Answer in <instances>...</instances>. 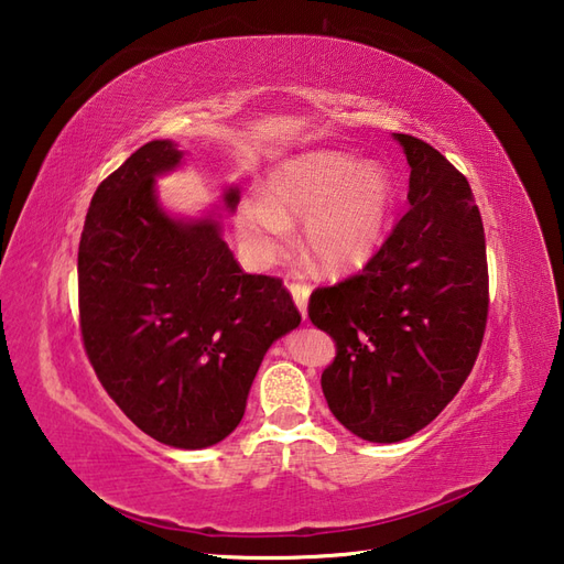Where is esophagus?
I'll list each match as a JSON object with an SVG mask.
<instances>
[{
    "mask_svg": "<svg viewBox=\"0 0 564 564\" xmlns=\"http://www.w3.org/2000/svg\"><path fill=\"white\" fill-rule=\"evenodd\" d=\"M290 292H292V296H294L296 308L302 311V316L306 318V304H308L311 286H308L306 282H302V280H294V282H290Z\"/></svg>",
    "mask_w": 564,
    "mask_h": 564,
    "instance_id": "1",
    "label": "esophagus"
}]
</instances>
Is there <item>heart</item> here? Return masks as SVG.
Returning a JSON list of instances; mask_svg holds the SVG:
<instances>
[{
	"label": "heart",
	"instance_id": "obj_1",
	"mask_svg": "<svg viewBox=\"0 0 564 564\" xmlns=\"http://www.w3.org/2000/svg\"><path fill=\"white\" fill-rule=\"evenodd\" d=\"M393 181L381 164L318 152L286 161L270 176L268 197H248L236 234L260 265L284 253L294 219H304V250L325 272L357 270L381 246Z\"/></svg>",
	"mask_w": 564,
	"mask_h": 564
}]
</instances>
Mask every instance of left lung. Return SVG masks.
<instances>
[{
  "mask_svg": "<svg viewBox=\"0 0 564 564\" xmlns=\"http://www.w3.org/2000/svg\"><path fill=\"white\" fill-rule=\"evenodd\" d=\"M408 212L357 274L318 286L308 318L335 343L321 386L333 415L367 442L393 444L440 415L478 359L490 280L466 176L412 134Z\"/></svg>",
  "mask_w": 564,
  "mask_h": 564,
  "instance_id": "8db88e82",
  "label": "left lung"
}]
</instances>
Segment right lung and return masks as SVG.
I'll return each mask as SVG.
<instances>
[{
  "instance_id": "1",
  "label": "right lung",
  "mask_w": 564,
  "mask_h": 564,
  "mask_svg": "<svg viewBox=\"0 0 564 564\" xmlns=\"http://www.w3.org/2000/svg\"><path fill=\"white\" fill-rule=\"evenodd\" d=\"M181 156L169 140L147 142L96 187L79 241V328L98 381L137 427L205 448L236 430L268 347L302 314L280 278L241 270L215 219L159 209L154 176Z\"/></svg>"
}]
</instances>
